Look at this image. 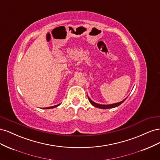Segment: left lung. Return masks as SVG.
<instances>
[{
  "instance_id": "1",
  "label": "left lung",
  "mask_w": 160,
  "mask_h": 160,
  "mask_svg": "<svg viewBox=\"0 0 160 160\" xmlns=\"http://www.w3.org/2000/svg\"><path fill=\"white\" fill-rule=\"evenodd\" d=\"M88 99H89V102L92 104V105H93L94 107H96L98 108H100V109H110V108H116L118 107V106H119V105L122 104L123 101L126 99V98H125V99H123L122 101H120V102H118V103H113V104H110V105H101V104H98V103H96L95 102H93V101H92L89 97H88Z\"/></svg>"
}]
</instances>
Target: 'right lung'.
<instances>
[{"mask_svg":"<svg viewBox=\"0 0 160 160\" xmlns=\"http://www.w3.org/2000/svg\"><path fill=\"white\" fill-rule=\"evenodd\" d=\"M61 104V103H60ZM60 104L59 105H55V106H52V107H49V108H44V109H51V108H55L56 107H57V106H59Z\"/></svg>","mask_w":160,"mask_h":160,"instance_id":"obj_1","label":"right lung"}]
</instances>
